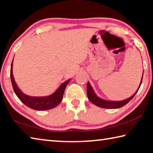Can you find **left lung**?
<instances>
[{
    "mask_svg": "<svg viewBox=\"0 0 153 153\" xmlns=\"http://www.w3.org/2000/svg\"><path fill=\"white\" fill-rule=\"evenodd\" d=\"M142 78H143V74H142V77L141 79L140 84L139 85V87L138 90H136V92L131 96V97H129L127 99L120 100V101H111V100H104L102 98L98 97V96L95 94L94 92V90L92 89L91 85L90 84L89 82L87 83V95L88 98L90 102H92L93 104L98 106V107H101V108H118L123 107L124 105H126L127 103H128L130 100L132 99L134 96L138 92L140 87L141 86Z\"/></svg>",
    "mask_w": 153,
    "mask_h": 153,
    "instance_id": "8db88e82",
    "label": "left lung"
}]
</instances>
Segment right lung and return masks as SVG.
<instances>
[{"label": "right lung", "mask_w": 153, "mask_h": 153, "mask_svg": "<svg viewBox=\"0 0 153 153\" xmlns=\"http://www.w3.org/2000/svg\"><path fill=\"white\" fill-rule=\"evenodd\" d=\"M13 61L11 66V72H10L13 88L15 94L24 105L29 108H32V109L37 111H45L56 107L61 102L65 90L67 85L70 82L71 79L63 83L59 87V88L50 96L38 97H30V96H27L23 93L17 86L16 83L15 82L13 75Z\"/></svg>", "instance_id": "1"}]
</instances>
